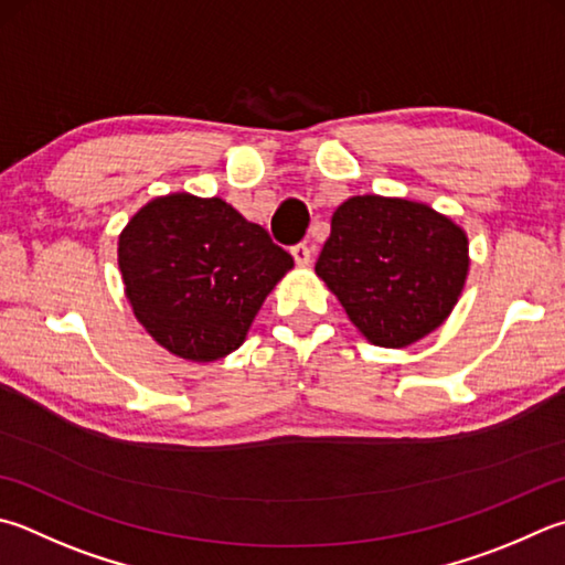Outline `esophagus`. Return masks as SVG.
<instances>
[{"label":"esophagus","mask_w":565,"mask_h":565,"mask_svg":"<svg viewBox=\"0 0 565 565\" xmlns=\"http://www.w3.org/2000/svg\"><path fill=\"white\" fill-rule=\"evenodd\" d=\"M291 256L294 262L299 266H309L311 264V249L306 247V244H296V247H291Z\"/></svg>","instance_id":"34e87169"}]
</instances>
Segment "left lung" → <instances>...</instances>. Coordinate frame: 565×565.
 <instances>
[{"instance_id":"1","label":"left lung","mask_w":565,"mask_h":565,"mask_svg":"<svg viewBox=\"0 0 565 565\" xmlns=\"http://www.w3.org/2000/svg\"><path fill=\"white\" fill-rule=\"evenodd\" d=\"M316 274L365 341L407 348L452 313L469 274V239L425 202L355 194L333 212Z\"/></svg>"}]
</instances>
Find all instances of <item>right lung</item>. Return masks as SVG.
<instances>
[{
  "label": "right lung",
  "mask_w": 565,
  "mask_h": 565,
  "mask_svg": "<svg viewBox=\"0 0 565 565\" xmlns=\"http://www.w3.org/2000/svg\"><path fill=\"white\" fill-rule=\"evenodd\" d=\"M118 269L152 341L182 361L214 363L247 341L294 256L222 198L170 192L122 227Z\"/></svg>",
  "instance_id": "add662e5"
}]
</instances>
